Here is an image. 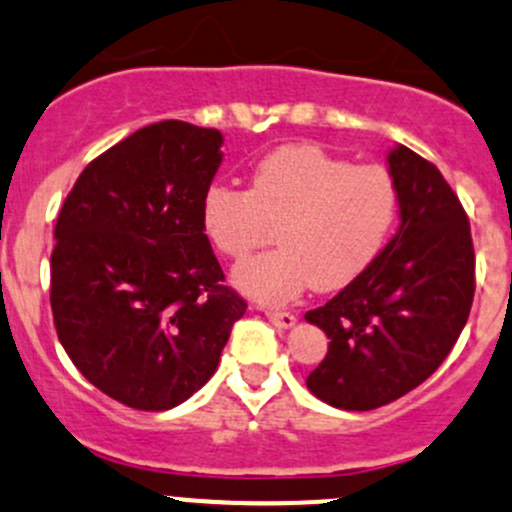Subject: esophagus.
Instances as JSON below:
<instances>
[{"label":"esophagus","instance_id":"1","mask_svg":"<svg viewBox=\"0 0 512 512\" xmlns=\"http://www.w3.org/2000/svg\"><path fill=\"white\" fill-rule=\"evenodd\" d=\"M265 317L280 329H289L294 322H297V317H294L292 312H280V309H265Z\"/></svg>","mask_w":512,"mask_h":512}]
</instances>
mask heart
I'll list each match as a JSON object with an SVG mask.
<instances>
[{"label":"heart","instance_id":"1","mask_svg":"<svg viewBox=\"0 0 512 512\" xmlns=\"http://www.w3.org/2000/svg\"><path fill=\"white\" fill-rule=\"evenodd\" d=\"M399 213L389 170L317 146L277 148L255 165L250 188L215 183L200 200L205 237L227 260H245L275 227L280 247L235 270V285L267 304L354 285L384 255Z\"/></svg>","mask_w":512,"mask_h":512}]
</instances>
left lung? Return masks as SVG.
<instances>
[{
	"label": "left lung",
	"mask_w": 512,
	"mask_h": 512,
	"mask_svg": "<svg viewBox=\"0 0 512 512\" xmlns=\"http://www.w3.org/2000/svg\"><path fill=\"white\" fill-rule=\"evenodd\" d=\"M401 227L364 277L304 319L329 337L307 389L344 411H371L416 389L441 366L476 292L471 223L431 160L389 153Z\"/></svg>",
	"instance_id": "left-lung-1"
}]
</instances>
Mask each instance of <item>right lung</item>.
<instances>
[{
	"label": "right lung",
	"mask_w": 512,
	"mask_h": 512,
	"mask_svg": "<svg viewBox=\"0 0 512 512\" xmlns=\"http://www.w3.org/2000/svg\"><path fill=\"white\" fill-rule=\"evenodd\" d=\"M215 128L160 121L91 160L56 218L51 314L76 369L138 411L183 404L218 369L247 302L200 225Z\"/></svg>",
	"instance_id": "1"
}]
</instances>
